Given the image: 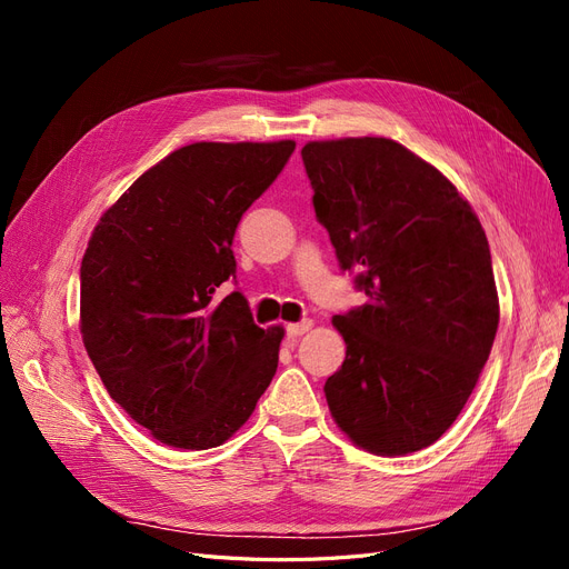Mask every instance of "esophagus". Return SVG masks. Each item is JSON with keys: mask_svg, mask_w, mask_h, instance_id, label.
<instances>
[{"mask_svg": "<svg viewBox=\"0 0 569 569\" xmlns=\"http://www.w3.org/2000/svg\"><path fill=\"white\" fill-rule=\"evenodd\" d=\"M311 327H313V320H301L297 325H287V337L289 339H297V337H301V335H306L308 330H311Z\"/></svg>", "mask_w": 569, "mask_h": 569, "instance_id": "1", "label": "esophagus"}]
</instances>
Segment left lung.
Listing matches in <instances>:
<instances>
[{
	"label": "left lung",
	"mask_w": 569,
	"mask_h": 569,
	"mask_svg": "<svg viewBox=\"0 0 569 569\" xmlns=\"http://www.w3.org/2000/svg\"><path fill=\"white\" fill-rule=\"evenodd\" d=\"M301 159L339 268L366 295L332 320L347 358L327 406L372 453L420 451L456 422L493 347L487 234L435 166L387 137L308 142Z\"/></svg>",
	"instance_id": "8db88e82"
}]
</instances>
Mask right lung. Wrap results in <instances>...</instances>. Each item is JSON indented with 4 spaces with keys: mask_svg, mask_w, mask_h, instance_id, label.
<instances>
[{
    "mask_svg": "<svg viewBox=\"0 0 569 569\" xmlns=\"http://www.w3.org/2000/svg\"><path fill=\"white\" fill-rule=\"evenodd\" d=\"M295 142H197L101 216L80 266V330L111 399L161 443L228 441L278 370L282 327L253 322L232 239Z\"/></svg>",
    "mask_w": 569,
    "mask_h": 569,
    "instance_id": "obj_1",
    "label": "right lung"
}]
</instances>
